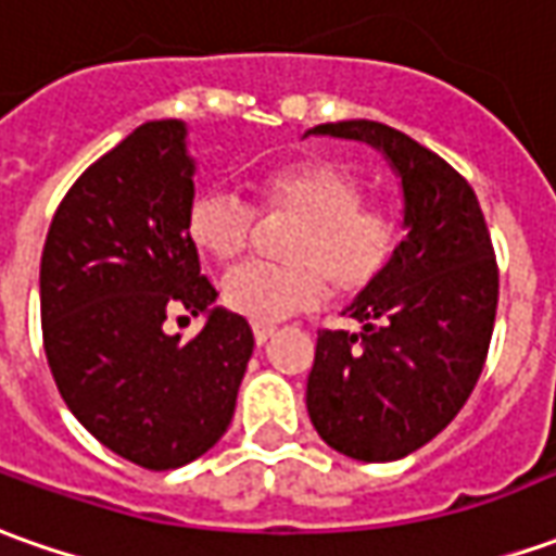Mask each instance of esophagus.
<instances>
[{
  "instance_id": "esophagus-1",
  "label": "esophagus",
  "mask_w": 556,
  "mask_h": 556,
  "mask_svg": "<svg viewBox=\"0 0 556 556\" xmlns=\"http://www.w3.org/2000/svg\"><path fill=\"white\" fill-rule=\"evenodd\" d=\"M252 334H255V343H258V346H264V343L277 334V326H264V323H255V326H252Z\"/></svg>"
}]
</instances>
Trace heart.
Returning a JSON list of instances; mask_svg holds the SVG:
<instances>
[{
  "label": "heart",
  "instance_id": "obj_1",
  "mask_svg": "<svg viewBox=\"0 0 556 556\" xmlns=\"http://www.w3.org/2000/svg\"><path fill=\"white\" fill-rule=\"evenodd\" d=\"M264 213L294 218L279 255L282 264H243L222 279V301L252 323H279L316 307L328 282L356 294L380 277L395 255V218L362 203L365 191L350 169L331 161H294L264 173L258 185ZM252 210L225 191H200L188 203L185 233L200 255L233 262L252 240Z\"/></svg>",
  "mask_w": 556,
  "mask_h": 556
}]
</instances>
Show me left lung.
Instances as JSON below:
<instances>
[{"label": "left lung", "instance_id": "left-lung-1", "mask_svg": "<svg viewBox=\"0 0 556 556\" xmlns=\"http://www.w3.org/2000/svg\"><path fill=\"white\" fill-rule=\"evenodd\" d=\"M377 149L402 185L407 237L343 316L358 331H319L307 414L331 451L392 463L420 451L466 405L484 368L500 270L471 185L395 127L338 121L304 136Z\"/></svg>", "mask_w": 556, "mask_h": 556}]
</instances>
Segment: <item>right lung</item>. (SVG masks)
<instances>
[{
  "label": "right lung",
  "instance_id": "add662e5",
  "mask_svg": "<svg viewBox=\"0 0 556 556\" xmlns=\"http://www.w3.org/2000/svg\"><path fill=\"white\" fill-rule=\"evenodd\" d=\"M198 164L185 121H149L88 167L41 252V334L75 420L151 471L194 463L228 432L252 328L200 277L185 213ZM206 315L194 342L163 331Z\"/></svg>",
  "mask_w": 556,
  "mask_h": 556
}]
</instances>
